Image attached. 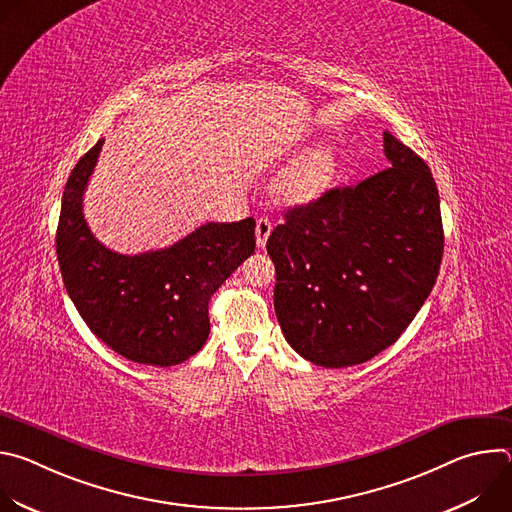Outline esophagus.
<instances>
[{"label": "esophagus", "instance_id": "obj_1", "mask_svg": "<svg viewBox=\"0 0 512 512\" xmlns=\"http://www.w3.org/2000/svg\"><path fill=\"white\" fill-rule=\"evenodd\" d=\"M271 229H273V223L269 221L267 216H261L257 218V225H255V237H257V247H265L269 235H271Z\"/></svg>", "mask_w": 512, "mask_h": 512}]
</instances>
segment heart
<instances>
[{
	"instance_id": "b5f03b06",
	"label": "heart",
	"mask_w": 512,
	"mask_h": 512,
	"mask_svg": "<svg viewBox=\"0 0 512 512\" xmlns=\"http://www.w3.org/2000/svg\"><path fill=\"white\" fill-rule=\"evenodd\" d=\"M336 152L330 143H318L300 154L273 182V192L281 202L306 204L320 198L334 180Z\"/></svg>"
}]
</instances>
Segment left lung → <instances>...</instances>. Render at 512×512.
I'll list each match as a JSON object with an SVG mask.
<instances>
[{"label":"left lung","mask_w":512,"mask_h":512,"mask_svg":"<svg viewBox=\"0 0 512 512\" xmlns=\"http://www.w3.org/2000/svg\"><path fill=\"white\" fill-rule=\"evenodd\" d=\"M387 170L289 208L267 239L285 340L326 369L371 360L411 324L440 273V194L427 164L383 133Z\"/></svg>","instance_id":"obj_1"}]
</instances>
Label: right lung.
I'll return each instance as SVG.
<instances>
[{
    "label": "right lung",
    "instance_id": "1",
    "mask_svg": "<svg viewBox=\"0 0 512 512\" xmlns=\"http://www.w3.org/2000/svg\"><path fill=\"white\" fill-rule=\"evenodd\" d=\"M103 148L99 139L70 172L56 229L64 287L91 332L131 362L172 367L210 332L208 302L255 251V221L206 223L172 247L121 255L101 245L83 194Z\"/></svg>",
    "mask_w": 512,
    "mask_h": 512
}]
</instances>
